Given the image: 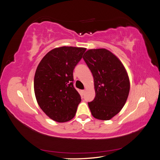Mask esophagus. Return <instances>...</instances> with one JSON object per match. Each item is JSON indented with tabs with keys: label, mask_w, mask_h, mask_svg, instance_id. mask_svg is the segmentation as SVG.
Here are the masks:
<instances>
[{
	"label": "esophagus",
	"mask_w": 160,
	"mask_h": 160,
	"mask_svg": "<svg viewBox=\"0 0 160 160\" xmlns=\"http://www.w3.org/2000/svg\"><path fill=\"white\" fill-rule=\"evenodd\" d=\"M85 89H84V90H81V92H82V93H83H83H85Z\"/></svg>",
	"instance_id": "34e87169"
}]
</instances>
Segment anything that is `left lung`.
Listing matches in <instances>:
<instances>
[{"label":"left lung","instance_id":"left-lung-1","mask_svg":"<svg viewBox=\"0 0 160 160\" xmlns=\"http://www.w3.org/2000/svg\"><path fill=\"white\" fill-rule=\"evenodd\" d=\"M93 77L96 96L88 106L93 118L109 120L121 111L130 84L122 62L107 49H89L83 56Z\"/></svg>","mask_w":160,"mask_h":160}]
</instances>
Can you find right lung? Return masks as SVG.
<instances>
[{"label":"right lung","instance_id":"1","mask_svg":"<svg viewBox=\"0 0 160 160\" xmlns=\"http://www.w3.org/2000/svg\"><path fill=\"white\" fill-rule=\"evenodd\" d=\"M85 50L71 46L54 48L42 58L37 68L34 89L37 103L57 122L71 120L81 101L73 86V70Z\"/></svg>","mask_w":160,"mask_h":160}]
</instances>
